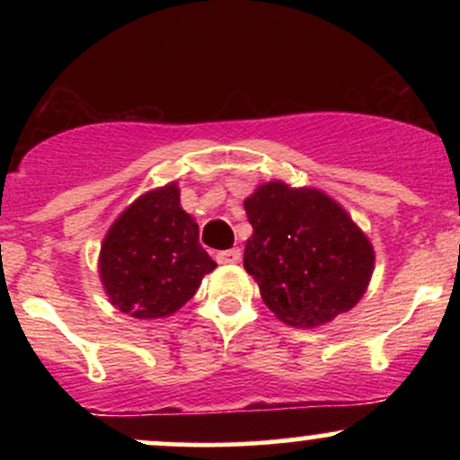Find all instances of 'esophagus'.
<instances>
[{
    "label": "esophagus",
    "mask_w": 460,
    "mask_h": 460,
    "mask_svg": "<svg viewBox=\"0 0 460 460\" xmlns=\"http://www.w3.org/2000/svg\"><path fill=\"white\" fill-rule=\"evenodd\" d=\"M240 257H242V252H240V248H229V251H220L218 255H216V261L218 263H237L240 261Z\"/></svg>",
    "instance_id": "1"
}]
</instances>
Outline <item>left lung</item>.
Segmentation results:
<instances>
[{
  "label": "left lung",
  "instance_id": "1",
  "mask_svg": "<svg viewBox=\"0 0 460 460\" xmlns=\"http://www.w3.org/2000/svg\"><path fill=\"white\" fill-rule=\"evenodd\" d=\"M244 268L266 307L298 329L350 311L374 272V248L337 200L315 188L263 183L244 200Z\"/></svg>",
  "mask_w": 460,
  "mask_h": 460
}]
</instances>
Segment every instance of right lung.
I'll return each instance as SVG.
<instances>
[{"instance_id": "1", "label": "right lung", "mask_w": 460, "mask_h": 460, "mask_svg": "<svg viewBox=\"0 0 460 460\" xmlns=\"http://www.w3.org/2000/svg\"><path fill=\"white\" fill-rule=\"evenodd\" d=\"M214 268L199 244V225L179 203L175 181L136 199L110 226L99 252L110 303L138 320L175 314Z\"/></svg>"}]
</instances>
